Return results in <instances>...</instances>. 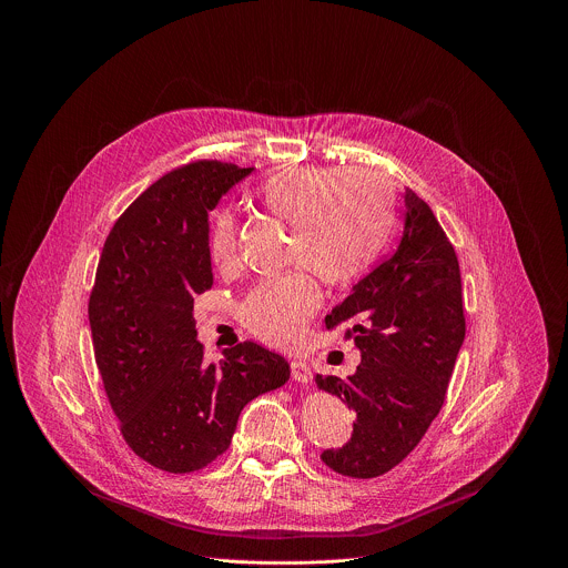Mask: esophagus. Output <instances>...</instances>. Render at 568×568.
Returning a JSON list of instances; mask_svg holds the SVG:
<instances>
[{
	"label": "esophagus",
	"mask_w": 568,
	"mask_h": 568,
	"mask_svg": "<svg viewBox=\"0 0 568 568\" xmlns=\"http://www.w3.org/2000/svg\"><path fill=\"white\" fill-rule=\"evenodd\" d=\"M290 371H292V379L298 382V384H307L310 382V366L301 359H294L290 364Z\"/></svg>",
	"instance_id": "34e87169"
}]
</instances>
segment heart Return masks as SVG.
Here are the masks:
<instances>
[{
    "instance_id": "1",
    "label": "heart",
    "mask_w": 568,
    "mask_h": 568,
    "mask_svg": "<svg viewBox=\"0 0 568 568\" xmlns=\"http://www.w3.org/2000/svg\"><path fill=\"white\" fill-rule=\"evenodd\" d=\"M256 200L290 222L287 263L333 285L351 283L371 267L393 217L390 186L371 169L290 164L258 184ZM235 254V217L217 211L209 222L206 256L213 267L226 270ZM318 305L321 292L312 274L294 270L258 283L242 301L240 316L261 339L290 346Z\"/></svg>"
}]
</instances>
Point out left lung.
<instances>
[{
  "label": "left lung",
  "instance_id": "left-lung-1",
  "mask_svg": "<svg viewBox=\"0 0 568 568\" xmlns=\"http://www.w3.org/2000/svg\"><path fill=\"white\" fill-rule=\"evenodd\" d=\"M397 250L364 276L326 316V328L351 321L362 353L348 379L316 375L321 390L357 414L351 440L326 449L331 469L373 478L407 458L438 416L465 339L458 258L434 211L404 193Z\"/></svg>",
  "mask_w": 568,
  "mask_h": 568
}]
</instances>
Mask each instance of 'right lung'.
<instances>
[{
  "mask_svg": "<svg viewBox=\"0 0 568 568\" xmlns=\"http://www.w3.org/2000/svg\"><path fill=\"white\" fill-rule=\"evenodd\" d=\"M252 171H171L123 211L99 261L90 328L108 399L130 449L171 474L213 463L245 404L290 379V364L254 342L206 364L193 318V296L213 285L209 211Z\"/></svg>",
  "mask_w": 568,
  "mask_h": 568,
  "instance_id": "add662e5",
  "label": "right lung"
}]
</instances>
